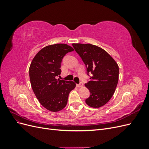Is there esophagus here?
Masks as SVG:
<instances>
[{"mask_svg":"<svg viewBox=\"0 0 149 149\" xmlns=\"http://www.w3.org/2000/svg\"><path fill=\"white\" fill-rule=\"evenodd\" d=\"M76 86H77V87L80 88V87H82V86H83V83H82V82H80V83L77 84H76Z\"/></svg>","mask_w":149,"mask_h":149,"instance_id":"esophagus-1","label":"esophagus"}]
</instances>
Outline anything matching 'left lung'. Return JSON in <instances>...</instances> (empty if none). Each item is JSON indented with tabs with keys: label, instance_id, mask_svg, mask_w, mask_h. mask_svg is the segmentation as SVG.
<instances>
[{
	"label": "left lung",
	"instance_id": "left-lung-1",
	"mask_svg": "<svg viewBox=\"0 0 149 149\" xmlns=\"http://www.w3.org/2000/svg\"><path fill=\"white\" fill-rule=\"evenodd\" d=\"M86 67L87 74L91 73L85 84L90 92L87 104L100 107L109 101L115 92L119 79V66L104 49L91 44H72Z\"/></svg>",
	"mask_w": 149,
	"mask_h": 149
}]
</instances>
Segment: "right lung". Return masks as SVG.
Segmentation results:
<instances>
[{
  "label": "right lung",
  "mask_w": 149,
  "mask_h": 149,
  "mask_svg": "<svg viewBox=\"0 0 149 149\" xmlns=\"http://www.w3.org/2000/svg\"><path fill=\"white\" fill-rule=\"evenodd\" d=\"M73 50L66 44L52 45L39 51L30 64L29 76L33 93L40 104L50 111L63 109L70 93L76 86L72 81L56 79L61 74L63 58Z\"/></svg>",
  "instance_id": "add662e5"
}]
</instances>
